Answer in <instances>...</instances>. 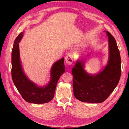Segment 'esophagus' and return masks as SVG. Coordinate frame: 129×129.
Returning a JSON list of instances; mask_svg holds the SVG:
<instances>
[{
    "label": "esophagus",
    "mask_w": 129,
    "mask_h": 129,
    "mask_svg": "<svg viewBox=\"0 0 129 129\" xmlns=\"http://www.w3.org/2000/svg\"><path fill=\"white\" fill-rule=\"evenodd\" d=\"M66 63L68 65H71L73 61V56L71 54H69L65 57Z\"/></svg>",
    "instance_id": "esophagus-1"
}]
</instances>
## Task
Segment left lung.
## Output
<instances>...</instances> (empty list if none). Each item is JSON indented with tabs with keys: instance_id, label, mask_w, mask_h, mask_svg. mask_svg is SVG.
Wrapping results in <instances>:
<instances>
[{
	"instance_id": "1",
	"label": "left lung",
	"mask_w": 129,
	"mask_h": 129,
	"mask_svg": "<svg viewBox=\"0 0 129 129\" xmlns=\"http://www.w3.org/2000/svg\"><path fill=\"white\" fill-rule=\"evenodd\" d=\"M106 32L109 38V59L103 71L97 75H89L84 71L83 61H77L72 69L74 94L81 102H104L119 82L121 74L119 50L114 37Z\"/></svg>"
}]
</instances>
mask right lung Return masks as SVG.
Returning a JSON list of instances; mask_svg holds the SVG:
<instances>
[{
  "label": "right lung",
  "instance_id": "right-lung-1",
  "mask_svg": "<svg viewBox=\"0 0 129 129\" xmlns=\"http://www.w3.org/2000/svg\"><path fill=\"white\" fill-rule=\"evenodd\" d=\"M22 36L21 32L15 39L12 52L11 73L13 83L26 102L34 104L48 103L53 99L57 81L65 72L64 58L56 62L52 66L49 83L45 87L37 86L26 77L21 67L18 43Z\"/></svg>",
  "mask_w": 129,
  "mask_h": 129
}]
</instances>
